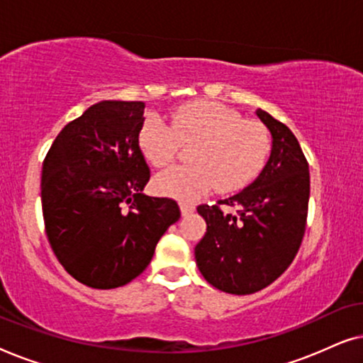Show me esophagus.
<instances>
[{
  "label": "esophagus",
  "instance_id": "obj_1",
  "mask_svg": "<svg viewBox=\"0 0 363 363\" xmlns=\"http://www.w3.org/2000/svg\"><path fill=\"white\" fill-rule=\"evenodd\" d=\"M180 211H182V215H183V216L191 215V213L195 211V205H193V203L182 201V203H180Z\"/></svg>",
  "mask_w": 363,
  "mask_h": 363
}]
</instances>
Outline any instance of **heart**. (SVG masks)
<instances>
[{
    "mask_svg": "<svg viewBox=\"0 0 363 363\" xmlns=\"http://www.w3.org/2000/svg\"><path fill=\"white\" fill-rule=\"evenodd\" d=\"M138 147L153 167L175 162L180 143L193 147L191 163L157 177V190L180 200H196L216 185L230 193L241 190L259 175L271 150L269 133L261 122L245 121L223 104H183L172 116V127L157 113H148L138 128Z\"/></svg>",
    "mask_w": 363,
    "mask_h": 363,
    "instance_id": "obj_1",
    "label": "heart"
}]
</instances>
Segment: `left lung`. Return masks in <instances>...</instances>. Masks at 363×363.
Instances as JSON below:
<instances>
[{"instance_id":"left-lung-1","label":"left lung","mask_w":363,"mask_h":363,"mask_svg":"<svg viewBox=\"0 0 363 363\" xmlns=\"http://www.w3.org/2000/svg\"><path fill=\"white\" fill-rule=\"evenodd\" d=\"M271 133L269 160L238 195L221 200L238 213L200 205L206 233L195 247L196 266L213 287L246 296L264 289L291 266L306 230L309 165L284 123L257 108Z\"/></svg>"}]
</instances>
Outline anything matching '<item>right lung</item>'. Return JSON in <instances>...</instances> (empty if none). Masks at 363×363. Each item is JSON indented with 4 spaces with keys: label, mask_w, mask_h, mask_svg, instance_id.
Here are the masks:
<instances>
[{
    "label": "right lung",
    "mask_w": 363,
    "mask_h": 363,
    "mask_svg": "<svg viewBox=\"0 0 363 363\" xmlns=\"http://www.w3.org/2000/svg\"><path fill=\"white\" fill-rule=\"evenodd\" d=\"M143 102L94 104L59 132L43 163L49 245L74 279L113 289L142 274L168 226L170 198L143 193L150 170L138 147Z\"/></svg>",
    "instance_id": "add662e5"
}]
</instances>
